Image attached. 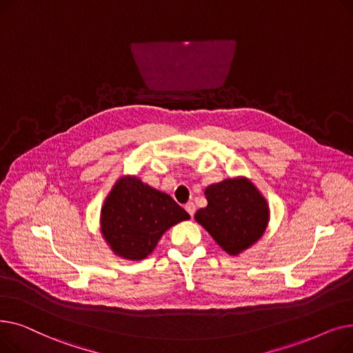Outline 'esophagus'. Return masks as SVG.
<instances>
[{
    "label": "esophagus",
    "instance_id": "1",
    "mask_svg": "<svg viewBox=\"0 0 353 353\" xmlns=\"http://www.w3.org/2000/svg\"><path fill=\"white\" fill-rule=\"evenodd\" d=\"M184 209H186V212H188L190 216H193V214H194V212H196V206H194V203H193V201H189V203H186V206H184Z\"/></svg>",
    "mask_w": 353,
    "mask_h": 353
}]
</instances>
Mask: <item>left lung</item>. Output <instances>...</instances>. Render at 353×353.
Returning <instances> with one entry per match:
<instances>
[{
    "label": "left lung",
    "instance_id": "obj_1",
    "mask_svg": "<svg viewBox=\"0 0 353 353\" xmlns=\"http://www.w3.org/2000/svg\"><path fill=\"white\" fill-rule=\"evenodd\" d=\"M208 206L194 219L214 242L230 256L252 248L269 223V205L263 194L246 177L225 179L206 188Z\"/></svg>",
    "mask_w": 353,
    "mask_h": 353
}]
</instances>
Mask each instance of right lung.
Segmentation results:
<instances>
[{
  "instance_id": "add662e5",
  "label": "right lung",
  "mask_w": 353,
  "mask_h": 353,
  "mask_svg": "<svg viewBox=\"0 0 353 353\" xmlns=\"http://www.w3.org/2000/svg\"><path fill=\"white\" fill-rule=\"evenodd\" d=\"M189 219V213L169 194L136 176H123L103 203L100 230L116 256L143 261L156 249L165 230Z\"/></svg>"
}]
</instances>
